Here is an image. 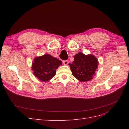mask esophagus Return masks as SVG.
Returning <instances> with one entry per match:
<instances>
[{
    "label": "esophagus",
    "instance_id": "obj_1",
    "mask_svg": "<svg viewBox=\"0 0 129 129\" xmlns=\"http://www.w3.org/2000/svg\"><path fill=\"white\" fill-rule=\"evenodd\" d=\"M63 63L64 65H67L68 64V60H64V61H63Z\"/></svg>",
    "mask_w": 129,
    "mask_h": 129
}]
</instances>
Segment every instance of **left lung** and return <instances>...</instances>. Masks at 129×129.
<instances>
[{
    "mask_svg": "<svg viewBox=\"0 0 129 129\" xmlns=\"http://www.w3.org/2000/svg\"><path fill=\"white\" fill-rule=\"evenodd\" d=\"M99 62L91 54L84 55L80 52L74 56L72 63H69L73 75L81 82L91 80L97 71Z\"/></svg>",
    "mask_w": 129,
    "mask_h": 129,
    "instance_id": "8db88e82",
    "label": "left lung"
}]
</instances>
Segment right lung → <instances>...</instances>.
I'll use <instances>...</instances> for the list:
<instances>
[{
    "label": "right lung",
    "mask_w": 129,
    "mask_h": 129,
    "mask_svg": "<svg viewBox=\"0 0 129 129\" xmlns=\"http://www.w3.org/2000/svg\"><path fill=\"white\" fill-rule=\"evenodd\" d=\"M62 65V61L49 54L37 57L32 63L33 74L41 82H48L55 76L56 69Z\"/></svg>",
    "instance_id": "obj_1"
}]
</instances>
